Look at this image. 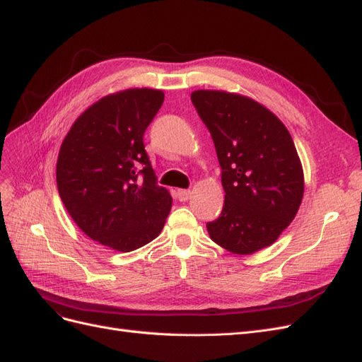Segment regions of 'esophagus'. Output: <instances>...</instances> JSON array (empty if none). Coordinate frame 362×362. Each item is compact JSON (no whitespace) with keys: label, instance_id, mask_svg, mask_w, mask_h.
<instances>
[{"label":"esophagus","instance_id":"obj_1","mask_svg":"<svg viewBox=\"0 0 362 362\" xmlns=\"http://www.w3.org/2000/svg\"><path fill=\"white\" fill-rule=\"evenodd\" d=\"M190 194H192V192L190 190H178L177 192V198L181 201V202H185V201H189L190 199Z\"/></svg>","mask_w":362,"mask_h":362}]
</instances>
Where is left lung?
Wrapping results in <instances>:
<instances>
[{
    "label": "left lung",
    "instance_id": "left-lung-1",
    "mask_svg": "<svg viewBox=\"0 0 362 362\" xmlns=\"http://www.w3.org/2000/svg\"><path fill=\"white\" fill-rule=\"evenodd\" d=\"M192 103L211 133L225 202L208 234L231 254L273 245L299 211L305 180L287 127L249 96L194 90Z\"/></svg>",
    "mask_w": 362,
    "mask_h": 362
}]
</instances>
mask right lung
Here are the masks:
<instances>
[{"instance_id": "add662e5", "label": "right lung", "mask_w": 362, "mask_h": 362, "mask_svg": "<svg viewBox=\"0 0 362 362\" xmlns=\"http://www.w3.org/2000/svg\"><path fill=\"white\" fill-rule=\"evenodd\" d=\"M163 101L148 87L107 95L76 117L60 146L56 178L69 216L117 252L152 242L170 213L172 196L157 185L144 145Z\"/></svg>"}]
</instances>
